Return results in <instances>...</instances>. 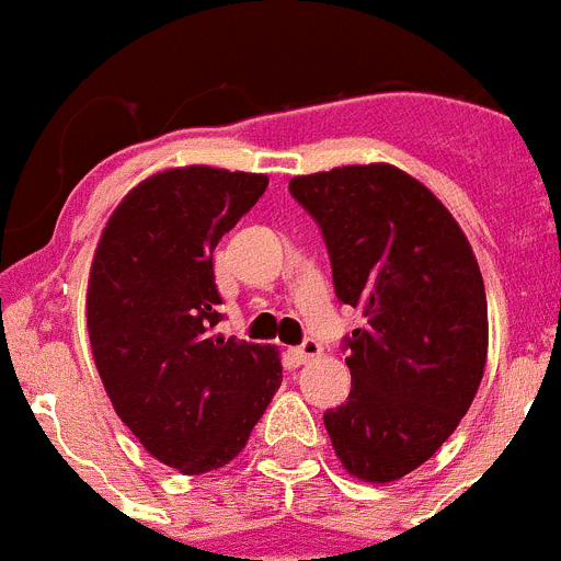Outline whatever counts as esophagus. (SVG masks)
Returning <instances> with one entry per match:
<instances>
[{"mask_svg": "<svg viewBox=\"0 0 561 561\" xmlns=\"http://www.w3.org/2000/svg\"><path fill=\"white\" fill-rule=\"evenodd\" d=\"M290 355L296 357V363H310V360H316V357H321V343L312 341V337H307L301 346L290 350Z\"/></svg>", "mask_w": 561, "mask_h": 561, "instance_id": "1", "label": "esophagus"}]
</instances>
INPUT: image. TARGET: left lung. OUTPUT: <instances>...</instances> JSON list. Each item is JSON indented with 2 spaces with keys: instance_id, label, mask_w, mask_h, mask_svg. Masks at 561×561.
<instances>
[{
  "instance_id": "left-lung-1",
  "label": "left lung",
  "mask_w": 561,
  "mask_h": 561,
  "mask_svg": "<svg viewBox=\"0 0 561 561\" xmlns=\"http://www.w3.org/2000/svg\"><path fill=\"white\" fill-rule=\"evenodd\" d=\"M321 226L332 282L366 324L346 337L350 400L324 413L350 476L391 483L456 431L486 366V290L447 206L393 164L296 175Z\"/></svg>"
}]
</instances>
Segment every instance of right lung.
Returning a JSON list of instances; mask_svg holds the SVG:
<instances>
[{
	"label": "right lung",
	"instance_id": "add662e5",
	"mask_svg": "<svg viewBox=\"0 0 561 561\" xmlns=\"http://www.w3.org/2000/svg\"><path fill=\"white\" fill-rule=\"evenodd\" d=\"M268 186L190 164L136 184L100 234L85 324L111 405L145 450L184 476L243 450L282 386L279 352L218 332L211 254Z\"/></svg>",
	"mask_w": 561,
	"mask_h": 561
}]
</instances>
